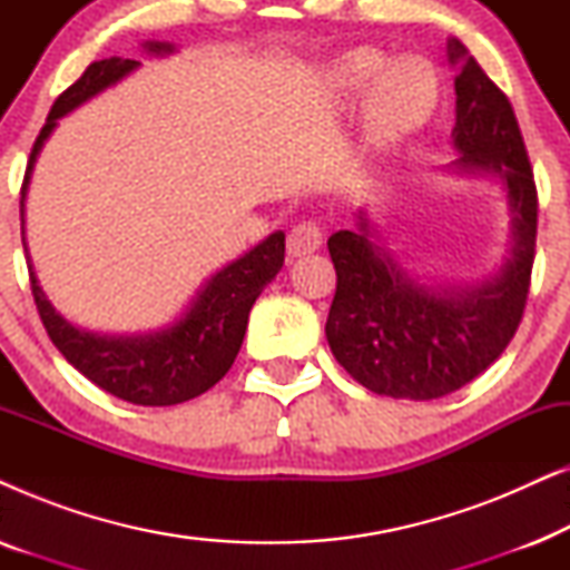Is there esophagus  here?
Returning a JSON list of instances; mask_svg holds the SVG:
<instances>
[{
    "mask_svg": "<svg viewBox=\"0 0 570 570\" xmlns=\"http://www.w3.org/2000/svg\"><path fill=\"white\" fill-rule=\"evenodd\" d=\"M322 240H324L322 225L314 220H303L295 225V228L291 230V236H287V254L291 256L314 254V252H318V246H322Z\"/></svg>",
    "mask_w": 570,
    "mask_h": 570,
    "instance_id": "34e87169",
    "label": "esophagus"
}]
</instances>
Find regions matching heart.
Instances as JSON below:
<instances>
[{
    "label": "heart",
    "instance_id": "1",
    "mask_svg": "<svg viewBox=\"0 0 570 570\" xmlns=\"http://www.w3.org/2000/svg\"><path fill=\"white\" fill-rule=\"evenodd\" d=\"M386 66L376 49H355L340 61V77L350 90H365V135L373 153H389L417 129H423L439 104V82L420 59H400Z\"/></svg>",
    "mask_w": 570,
    "mask_h": 570
}]
</instances>
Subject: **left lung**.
<instances>
[{"mask_svg": "<svg viewBox=\"0 0 570 570\" xmlns=\"http://www.w3.org/2000/svg\"><path fill=\"white\" fill-rule=\"evenodd\" d=\"M456 67L451 170L501 184L509 207V254L472 285L431 283L404 267L357 209L353 230L332 233L337 269L326 342L357 384L394 400H439L495 363L519 330L532 277L537 189L509 98L482 72L462 41L449 38Z\"/></svg>", "mask_w": 570, "mask_h": 570, "instance_id": "8db88e82", "label": "left lung"}]
</instances>
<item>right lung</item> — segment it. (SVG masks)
<instances>
[{"label":"right lung","mask_w":570,"mask_h":570,"mask_svg":"<svg viewBox=\"0 0 570 570\" xmlns=\"http://www.w3.org/2000/svg\"><path fill=\"white\" fill-rule=\"evenodd\" d=\"M142 49L155 57H168L176 51L174 43L145 41ZM135 59H100L85 69L80 80L67 88L53 104L41 135H38L22 184L20 217H22V246L28 256L30 287L41 314V322L49 332L59 353L90 379L104 392L119 396L124 402L142 404V407H170V404L189 402L205 394L220 381L236 361L248 324V311L259 298L264 287L277 277L285 262V233L275 230L259 244L240 254L209 275L197 295L186 303V308L174 322L155 332L142 334H100L82 330L59 314L53 303L46 298L38 285L33 262L26 244V197L30 176L43 145L49 142L61 116L88 104L98 92L121 82L135 72Z\"/></svg>","instance_id":"1"}]
</instances>
